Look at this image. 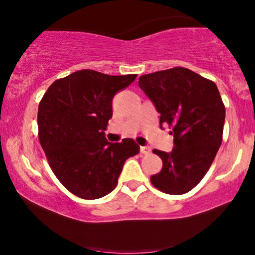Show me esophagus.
Listing matches in <instances>:
<instances>
[{
	"mask_svg": "<svg viewBox=\"0 0 255 255\" xmlns=\"http://www.w3.org/2000/svg\"><path fill=\"white\" fill-rule=\"evenodd\" d=\"M150 151L151 148L148 147V146H141V147H140V152H141L142 154H148L150 153Z\"/></svg>",
	"mask_w": 255,
	"mask_h": 255,
	"instance_id": "34e87169",
	"label": "esophagus"
}]
</instances>
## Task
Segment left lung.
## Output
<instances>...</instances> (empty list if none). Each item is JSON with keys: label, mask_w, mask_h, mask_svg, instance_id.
Instances as JSON below:
<instances>
[{"label": "left lung", "mask_w": 255, "mask_h": 255, "mask_svg": "<svg viewBox=\"0 0 255 255\" xmlns=\"http://www.w3.org/2000/svg\"><path fill=\"white\" fill-rule=\"evenodd\" d=\"M139 86L156 105L159 125H168L175 137L170 153L152 151L163 168L151 183L166 194H184L203 180L223 140L219 91L212 80L183 67L141 75Z\"/></svg>", "instance_id": "1"}]
</instances>
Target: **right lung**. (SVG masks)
<instances>
[{
	"label": "right lung",
	"instance_id": "obj_1",
	"mask_svg": "<svg viewBox=\"0 0 255 255\" xmlns=\"http://www.w3.org/2000/svg\"><path fill=\"white\" fill-rule=\"evenodd\" d=\"M136 77L84 69L55 80L39 102L38 139L55 176L79 198L109 194L126 160L139 153L133 139L111 144L104 133L114 96Z\"/></svg>",
	"mask_w": 255,
	"mask_h": 255
}]
</instances>
